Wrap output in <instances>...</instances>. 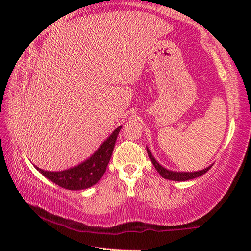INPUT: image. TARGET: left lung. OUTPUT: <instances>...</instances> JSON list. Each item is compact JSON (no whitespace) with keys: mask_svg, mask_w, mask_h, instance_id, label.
<instances>
[{"mask_svg":"<svg viewBox=\"0 0 251 251\" xmlns=\"http://www.w3.org/2000/svg\"><path fill=\"white\" fill-rule=\"evenodd\" d=\"M147 154L150 156V159L154 165L155 168L157 169V172L160 174V176L165 178V179H169V180H175V181H185V180H189V179H194V178H197L199 176L203 175V174L207 173L209 169L211 168V166L207 167L205 169H202V171H198V172H194V173H185V172H172V171H168V169L164 168L161 165H159L158 161H157L154 156L151 154L150 150L147 148Z\"/></svg>","mask_w":251,"mask_h":251,"instance_id":"8db88e82","label":"left lung"}]
</instances>
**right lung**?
I'll return each mask as SVG.
<instances>
[{"label": "right lung", "mask_w": 251, "mask_h": 251, "mask_svg": "<svg viewBox=\"0 0 251 251\" xmlns=\"http://www.w3.org/2000/svg\"><path fill=\"white\" fill-rule=\"evenodd\" d=\"M122 126L113 131V134L101 144L99 150L93 154L90 158L83 161L77 166L65 169L62 172H48L43 171L39 167L35 168L42 175L45 176L48 179L52 180L59 187L70 190H80L86 189L94 186L96 182L101 178L106 172L107 165L112 157L114 146L120 133Z\"/></svg>", "instance_id": "obj_1"}]
</instances>
